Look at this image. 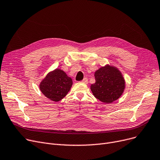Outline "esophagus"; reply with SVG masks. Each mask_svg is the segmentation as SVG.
<instances>
[{"label": "esophagus", "mask_w": 160, "mask_h": 160, "mask_svg": "<svg viewBox=\"0 0 160 160\" xmlns=\"http://www.w3.org/2000/svg\"><path fill=\"white\" fill-rule=\"evenodd\" d=\"M82 82H83V83H88V78H83V79L82 80Z\"/></svg>", "instance_id": "esophagus-1"}]
</instances>
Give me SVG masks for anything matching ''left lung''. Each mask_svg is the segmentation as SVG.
Returning a JSON list of instances; mask_svg holds the SVG:
<instances>
[{
    "instance_id": "8db88e82",
    "label": "left lung",
    "mask_w": 160,
    "mask_h": 160,
    "mask_svg": "<svg viewBox=\"0 0 160 160\" xmlns=\"http://www.w3.org/2000/svg\"><path fill=\"white\" fill-rule=\"evenodd\" d=\"M95 83L91 90L96 98L109 103L118 99L125 89V80L122 73L116 68L106 66L94 73Z\"/></svg>"
}]
</instances>
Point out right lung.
Returning a JSON list of instances; mask_svg holds the SVG:
<instances>
[{"label":"right lung","mask_w":160,"mask_h":160,"mask_svg":"<svg viewBox=\"0 0 160 160\" xmlns=\"http://www.w3.org/2000/svg\"><path fill=\"white\" fill-rule=\"evenodd\" d=\"M72 85V79L62 70L56 69L48 74L40 84V89L49 99L58 102L64 98Z\"/></svg>","instance_id":"add662e5"}]
</instances>
